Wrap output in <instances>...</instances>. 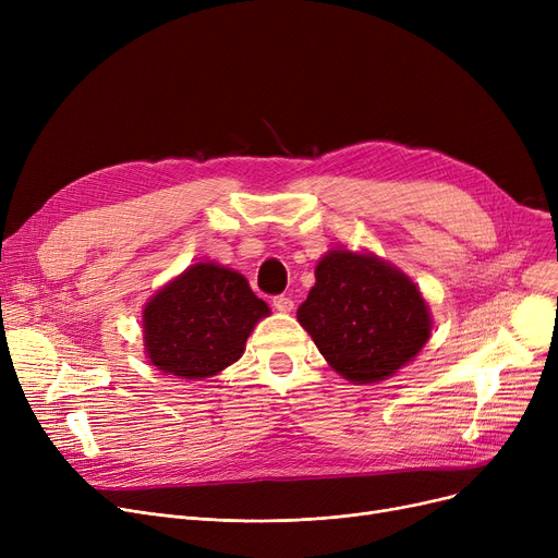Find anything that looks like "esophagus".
<instances>
[{"label":"esophagus","instance_id":"esophagus-1","mask_svg":"<svg viewBox=\"0 0 558 558\" xmlns=\"http://www.w3.org/2000/svg\"><path fill=\"white\" fill-rule=\"evenodd\" d=\"M274 307H276L278 312H291V310H294V301H291V299L284 296V294H280V296L274 299Z\"/></svg>","mask_w":558,"mask_h":558}]
</instances>
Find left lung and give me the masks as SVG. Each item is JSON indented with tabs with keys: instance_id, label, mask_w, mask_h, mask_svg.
Segmentation results:
<instances>
[{
	"instance_id": "8db88e82",
	"label": "left lung",
	"mask_w": 558,
	"mask_h": 558,
	"mask_svg": "<svg viewBox=\"0 0 558 558\" xmlns=\"http://www.w3.org/2000/svg\"><path fill=\"white\" fill-rule=\"evenodd\" d=\"M318 353L357 385L393 375L429 339V312L416 284L391 264L353 251H330L299 307Z\"/></svg>"
}]
</instances>
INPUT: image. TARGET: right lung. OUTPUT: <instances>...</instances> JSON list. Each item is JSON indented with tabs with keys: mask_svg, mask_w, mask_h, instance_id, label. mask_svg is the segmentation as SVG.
I'll return each mask as SVG.
<instances>
[{
	"mask_svg": "<svg viewBox=\"0 0 558 558\" xmlns=\"http://www.w3.org/2000/svg\"><path fill=\"white\" fill-rule=\"evenodd\" d=\"M269 314L246 278L198 262L144 307V345L151 364L185 379L210 377L238 362L255 324Z\"/></svg>",
	"mask_w": 558,
	"mask_h": 558,
	"instance_id": "obj_1",
	"label": "right lung"
}]
</instances>
